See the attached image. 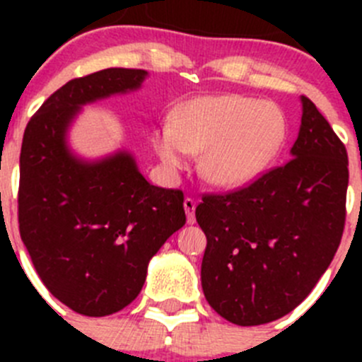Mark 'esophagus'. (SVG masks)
<instances>
[{"label": "esophagus", "mask_w": 362, "mask_h": 362, "mask_svg": "<svg viewBox=\"0 0 362 362\" xmlns=\"http://www.w3.org/2000/svg\"><path fill=\"white\" fill-rule=\"evenodd\" d=\"M184 208L185 214H187V224H194L196 217H194V210H196V202L192 198H185L184 199Z\"/></svg>", "instance_id": "obj_1"}]
</instances>
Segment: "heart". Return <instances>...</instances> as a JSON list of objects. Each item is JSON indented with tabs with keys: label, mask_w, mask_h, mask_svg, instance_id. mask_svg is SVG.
<instances>
[{
	"label": "heart",
	"mask_w": 362,
	"mask_h": 362,
	"mask_svg": "<svg viewBox=\"0 0 362 362\" xmlns=\"http://www.w3.org/2000/svg\"><path fill=\"white\" fill-rule=\"evenodd\" d=\"M287 119L279 105L240 94L199 96L175 108L152 145L160 163L178 171L187 154L199 156V173L218 189L254 182L282 151Z\"/></svg>",
	"instance_id": "b5f03b06"
}]
</instances>
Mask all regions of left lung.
<instances>
[{
    "instance_id": "1",
    "label": "left lung",
    "mask_w": 362,
    "mask_h": 362,
    "mask_svg": "<svg viewBox=\"0 0 362 362\" xmlns=\"http://www.w3.org/2000/svg\"><path fill=\"white\" fill-rule=\"evenodd\" d=\"M301 105L289 163L238 191L203 196L196 208L206 235L204 298L238 326L293 312L331 264L343 235L346 148L308 98Z\"/></svg>"
}]
</instances>
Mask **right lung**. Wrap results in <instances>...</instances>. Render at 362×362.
Segmentation results:
<instances>
[{
    "instance_id": "right-lung-1",
    "label": "right lung",
    "mask_w": 362,
    "mask_h": 362,
    "mask_svg": "<svg viewBox=\"0 0 362 362\" xmlns=\"http://www.w3.org/2000/svg\"><path fill=\"white\" fill-rule=\"evenodd\" d=\"M145 76V69L108 68L69 80L24 131L21 238L47 289L82 315L129 305L152 255L185 224L184 192L148 184L129 152L83 160L68 147L82 105L140 89Z\"/></svg>"
}]
</instances>
